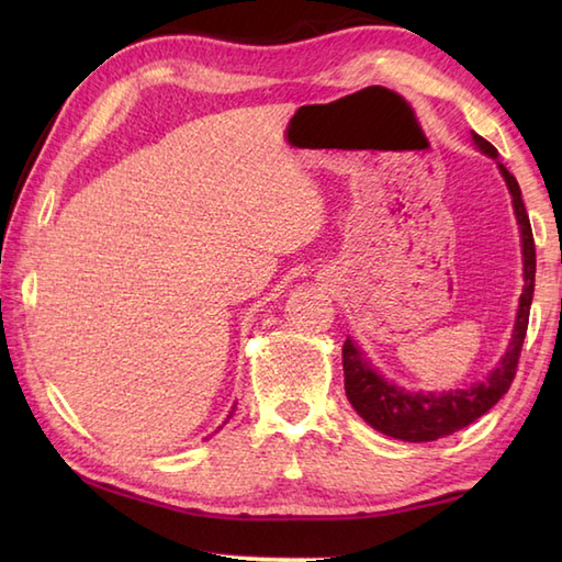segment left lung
Returning a JSON list of instances; mask_svg holds the SVG:
<instances>
[{
    "label": "left lung",
    "instance_id": "obj_1",
    "mask_svg": "<svg viewBox=\"0 0 562 562\" xmlns=\"http://www.w3.org/2000/svg\"><path fill=\"white\" fill-rule=\"evenodd\" d=\"M473 145L485 157L495 159L499 173H503L507 190L512 195V207L519 224L521 236V262H524V288L519 296V308L515 318V330L505 355L491 369L483 381H475L471 386L449 389V391H405L393 381L384 379L376 372V367L367 360L364 352L348 338L342 345V372H345V393L357 415L367 425H372L376 432L403 439V441H435L459 432L479 420L493 405L505 396L512 379L517 374L519 352L527 336L529 308L533 300V278H536V248L533 234L529 224L527 207L521 200V188L517 178L512 176L503 161H497V149L481 135L471 133Z\"/></svg>",
    "mask_w": 562,
    "mask_h": 562
}]
</instances>
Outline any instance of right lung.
I'll use <instances>...</instances> for the list:
<instances>
[{
    "instance_id": "right-lung-1",
    "label": "right lung",
    "mask_w": 562,
    "mask_h": 562,
    "mask_svg": "<svg viewBox=\"0 0 562 562\" xmlns=\"http://www.w3.org/2000/svg\"><path fill=\"white\" fill-rule=\"evenodd\" d=\"M234 408H236V405H234ZM234 408H232V413H234ZM232 413H229V417H232ZM229 417H226V420H229ZM226 420H224V425H226Z\"/></svg>"
}]
</instances>
